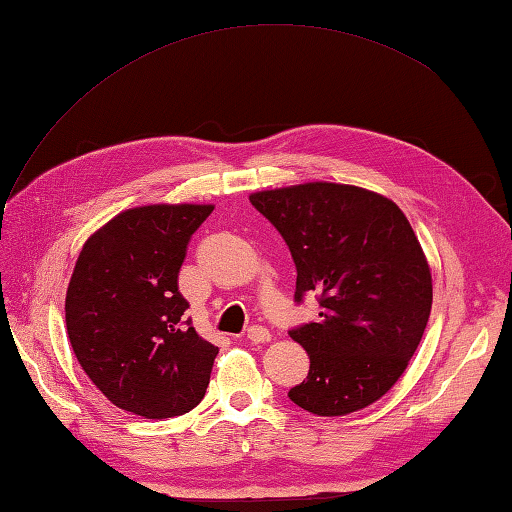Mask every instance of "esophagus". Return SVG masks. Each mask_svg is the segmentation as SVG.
Segmentation results:
<instances>
[{
    "label": "esophagus",
    "instance_id": "esophagus-1",
    "mask_svg": "<svg viewBox=\"0 0 512 512\" xmlns=\"http://www.w3.org/2000/svg\"><path fill=\"white\" fill-rule=\"evenodd\" d=\"M273 336L264 328V325H250L248 328V341L250 343H268Z\"/></svg>",
    "mask_w": 512,
    "mask_h": 512
}]
</instances>
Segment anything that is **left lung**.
<instances>
[{"instance_id":"left-lung-1","label":"left lung","mask_w":512,"mask_h":512,"mask_svg":"<svg viewBox=\"0 0 512 512\" xmlns=\"http://www.w3.org/2000/svg\"><path fill=\"white\" fill-rule=\"evenodd\" d=\"M286 239L297 292H319V321L292 330L310 372L288 398L317 416H347L383 398L427 328L431 268L396 202L354 184L306 182L250 193Z\"/></svg>"}]
</instances>
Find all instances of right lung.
Listing matches in <instances>:
<instances>
[{
	"label": "right lung",
	"mask_w": 512,
	"mask_h": 512,
	"mask_svg": "<svg viewBox=\"0 0 512 512\" xmlns=\"http://www.w3.org/2000/svg\"><path fill=\"white\" fill-rule=\"evenodd\" d=\"M213 204L127 209L83 244L65 295L76 361L116 407L149 420L182 416L204 398L217 347L182 314L187 244Z\"/></svg>",
	"instance_id": "1"
}]
</instances>
